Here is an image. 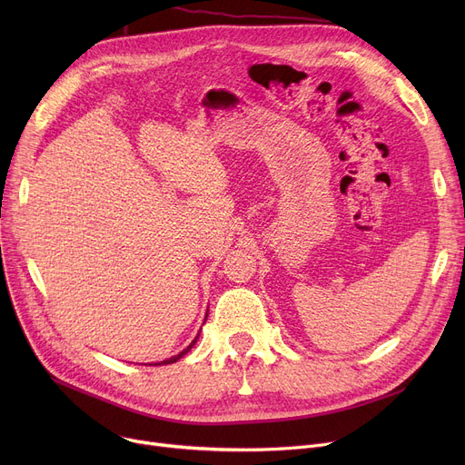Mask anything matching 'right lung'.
Wrapping results in <instances>:
<instances>
[{
	"label": "right lung",
	"mask_w": 465,
	"mask_h": 465,
	"mask_svg": "<svg viewBox=\"0 0 465 465\" xmlns=\"http://www.w3.org/2000/svg\"><path fill=\"white\" fill-rule=\"evenodd\" d=\"M205 319H207V316H205ZM198 337H200V335H198ZM198 337H195V339H198ZM195 339L192 341V343H190V345H188V347H186V349H184L183 352H179L177 356H173V358H169V360H163V361H160V363H173V361H177L179 358H183V356H184V354H186V352H188V351H190V349L193 347V343H195ZM160 363H154V365H160Z\"/></svg>",
	"instance_id": "1"
}]
</instances>
